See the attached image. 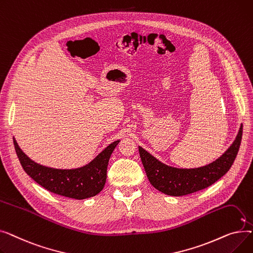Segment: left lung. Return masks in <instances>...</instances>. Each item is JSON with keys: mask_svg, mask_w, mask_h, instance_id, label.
Listing matches in <instances>:
<instances>
[{"mask_svg": "<svg viewBox=\"0 0 253 253\" xmlns=\"http://www.w3.org/2000/svg\"><path fill=\"white\" fill-rule=\"evenodd\" d=\"M242 133L243 125L240 126L235 140L227 151L215 161L198 168L168 166L141 147H138V151L145 173L153 187L168 196L179 197L206 189L227 173L240 148Z\"/></svg>", "mask_w": 253, "mask_h": 253, "instance_id": "left-lung-1", "label": "left lung"}]
</instances>
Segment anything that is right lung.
Instances as JSON below:
<instances>
[{"label":"right lung","instance_id":"add662e5","mask_svg":"<svg viewBox=\"0 0 253 253\" xmlns=\"http://www.w3.org/2000/svg\"><path fill=\"white\" fill-rule=\"evenodd\" d=\"M13 142L23 170L37 183L51 193L83 200L102 191L111 155L120 140L109 144L88 164L74 169L51 168L36 163L22 152L14 137Z\"/></svg>","mask_w":253,"mask_h":253}]
</instances>
